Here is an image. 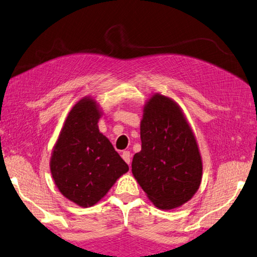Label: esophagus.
<instances>
[{
  "mask_svg": "<svg viewBox=\"0 0 257 257\" xmlns=\"http://www.w3.org/2000/svg\"><path fill=\"white\" fill-rule=\"evenodd\" d=\"M121 157H122V159H123L124 162L127 163L128 165L130 164V162H132V154H130L129 152H123L122 155H121Z\"/></svg>",
  "mask_w": 257,
  "mask_h": 257,
  "instance_id": "obj_1",
  "label": "esophagus"
}]
</instances>
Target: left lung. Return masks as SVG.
<instances>
[{"label":"left lung","instance_id":"1","mask_svg":"<svg viewBox=\"0 0 257 257\" xmlns=\"http://www.w3.org/2000/svg\"><path fill=\"white\" fill-rule=\"evenodd\" d=\"M142 150L132 170L140 187L159 209L179 207L202 182L203 164L195 136L179 105L159 93L144 108Z\"/></svg>","mask_w":257,"mask_h":257}]
</instances>
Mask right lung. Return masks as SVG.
Returning <instances> with one entry per match:
<instances>
[{"label": "right lung", "mask_w": 257, "mask_h": 257, "mask_svg": "<svg viewBox=\"0 0 257 257\" xmlns=\"http://www.w3.org/2000/svg\"><path fill=\"white\" fill-rule=\"evenodd\" d=\"M101 112L83 98L69 112L55 144L50 169L60 192L81 207L97 204L129 170L107 137L99 132Z\"/></svg>", "instance_id": "obj_1"}]
</instances>
